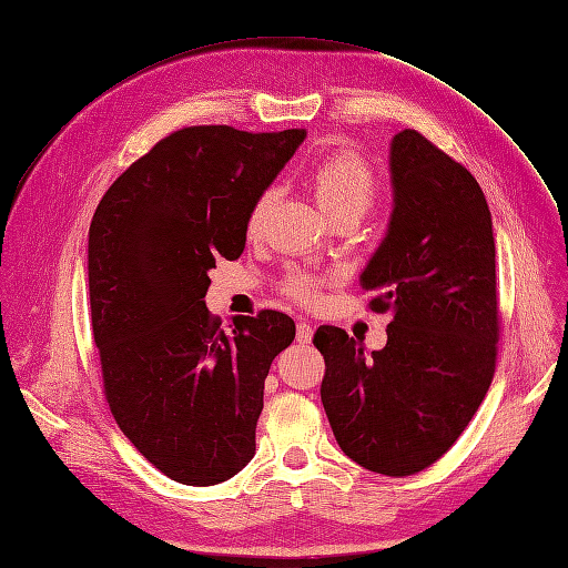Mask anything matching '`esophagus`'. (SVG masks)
<instances>
[{"instance_id":"1","label":"esophagus","mask_w":568,"mask_h":568,"mask_svg":"<svg viewBox=\"0 0 568 568\" xmlns=\"http://www.w3.org/2000/svg\"><path fill=\"white\" fill-rule=\"evenodd\" d=\"M313 338V327L306 323H297V341L300 343H311Z\"/></svg>"}]
</instances>
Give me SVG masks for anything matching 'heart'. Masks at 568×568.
Here are the masks:
<instances>
[{
  "mask_svg": "<svg viewBox=\"0 0 568 568\" xmlns=\"http://www.w3.org/2000/svg\"><path fill=\"white\" fill-rule=\"evenodd\" d=\"M308 185L315 194L317 206L332 220L353 217L359 220L368 213L381 194V179L362 155L357 153H336L317 162L308 174ZM276 187L262 190L245 215V232L248 236H260L271 209L276 204ZM336 283V274H313L306 268H290L281 292L287 300L302 306H315L323 297L325 285Z\"/></svg>",
  "mask_w": 568,
  "mask_h": 568,
  "instance_id": "obj_1",
  "label": "heart"
}]
</instances>
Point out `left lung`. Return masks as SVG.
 Instances as JSON below:
<instances>
[{"mask_svg":"<svg viewBox=\"0 0 568 568\" xmlns=\"http://www.w3.org/2000/svg\"><path fill=\"white\" fill-rule=\"evenodd\" d=\"M394 211L362 274L368 308L392 313L383 351L317 327L320 385L341 450L392 478L446 455L471 423L497 368L501 315L491 215L471 171L420 132L389 153Z\"/></svg>","mask_w":568,"mask_h":568,"instance_id":"obj_1","label":"left lung"}]
</instances>
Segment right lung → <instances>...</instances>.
<instances>
[{"label": "right lung", "instance_id": "obj_1", "mask_svg": "<svg viewBox=\"0 0 568 568\" xmlns=\"http://www.w3.org/2000/svg\"><path fill=\"white\" fill-rule=\"evenodd\" d=\"M304 130L171 132L130 164L90 225L88 283L109 408L134 448L183 485H217L255 455L264 378L294 338L281 311L209 313V268L239 260L255 196Z\"/></svg>", "mask_w": 568, "mask_h": 568}]
</instances>
